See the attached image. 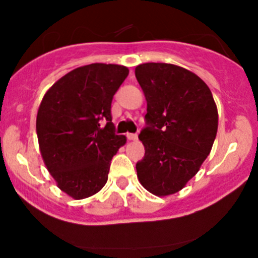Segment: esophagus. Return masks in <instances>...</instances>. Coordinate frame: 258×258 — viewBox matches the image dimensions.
<instances>
[{"label":"esophagus","mask_w":258,"mask_h":258,"mask_svg":"<svg viewBox=\"0 0 258 258\" xmlns=\"http://www.w3.org/2000/svg\"><path fill=\"white\" fill-rule=\"evenodd\" d=\"M137 139H139L137 134H127V140L128 141H136Z\"/></svg>","instance_id":"esophagus-1"}]
</instances>
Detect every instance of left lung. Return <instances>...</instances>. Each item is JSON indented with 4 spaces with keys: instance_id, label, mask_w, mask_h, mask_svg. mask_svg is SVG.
I'll use <instances>...</instances> for the list:
<instances>
[{
    "instance_id": "1",
    "label": "left lung",
    "mask_w": 258,
    "mask_h": 258,
    "mask_svg": "<svg viewBox=\"0 0 258 258\" xmlns=\"http://www.w3.org/2000/svg\"><path fill=\"white\" fill-rule=\"evenodd\" d=\"M135 75L147 101L139 136L145 157L136 163L137 177L151 194L168 196L183 188L210 155L217 106L209 86L183 67L148 62Z\"/></svg>"
}]
</instances>
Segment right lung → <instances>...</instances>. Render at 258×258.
I'll list each match as a JSON object with an SVG mask.
<instances>
[{
  "label": "right lung",
  "instance_id": "obj_1",
  "mask_svg": "<svg viewBox=\"0 0 258 258\" xmlns=\"http://www.w3.org/2000/svg\"><path fill=\"white\" fill-rule=\"evenodd\" d=\"M127 76L128 69L119 64H87L61 77L41 101V156L58 188L72 199H87L105 186L111 160L126 144V136L114 134L111 103Z\"/></svg>",
  "mask_w": 258,
  "mask_h": 258
}]
</instances>
